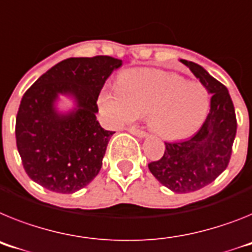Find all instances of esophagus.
<instances>
[{
	"mask_svg": "<svg viewBox=\"0 0 252 252\" xmlns=\"http://www.w3.org/2000/svg\"><path fill=\"white\" fill-rule=\"evenodd\" d=\"M127 131L128 132H131L132 135H135V136H139V137H145L148 135L147 131L140 130V128H136V127H128Z\"/></svg>",
	"mask_w": 252,
	"mask_h": 252,
	"instance_id": "34e87169",
	"label": "esophagus"
}]
</instances>
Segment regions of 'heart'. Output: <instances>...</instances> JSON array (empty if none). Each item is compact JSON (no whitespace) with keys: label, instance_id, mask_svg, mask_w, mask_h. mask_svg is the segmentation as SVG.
<instances>
[{"label":"heart","instance_id":"heart-1","mask_svg":"<svg viewBox=\"0 0 252 252\" xmlns=\"http://www.w3.org/2000/svg\"><path fill=\"white\" fill-rule=\"evenodd\" d=\"M100 105L113 124L148 116L150 127L168 140L184 139L203 124L210 108L209 90L199 81L158 68L126 71L117 92L107 90Z\"/></svg>","mask_w":252,"mask_h":252}]
</instances>
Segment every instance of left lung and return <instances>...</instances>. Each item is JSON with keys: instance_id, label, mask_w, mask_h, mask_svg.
Segmentation results:
<instances>
[{"instance_id": "8db88e82", "label": "left lung", "mask_w": 252, "mask_h": 252, "mask_svg": "<svg viewBox=\"0 0 252 252\" xmlns=\"http://www.w3.org/2000/svg\"><path fill=\"white\" fill-rule=\"evenodd\" d=\"M212 94L203 126L188 140L165 141L164 154L148 164L152 175L173 192L188 193L212 184L227 167L237 120L227 88L200 64L181 60Z\"/></svg>"}]
</instances>
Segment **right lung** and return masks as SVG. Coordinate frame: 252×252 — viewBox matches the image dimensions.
I'll list each match as a JSON object with an SVG mask.
<instances>
[{"label": "right lung", "mask_w": 252, "mask_h": 252, "mask_svg": "<svg viewBox=\"0 0 252 252\" xmlns=\"http://www.w3.org/2000/svg\"><path fill=\"white\" fill-rule=\"evenodd\" d=\"M121 60L109 56L76 57L55 64L25 92L15 125L24 169L34 182L53 192L72 193L93 181L115 132L96 121L98 96ZM71 94L78 103L59 115L53 103Z\"/></svg>", "instance_id": "add662e5"}]
</instances>
